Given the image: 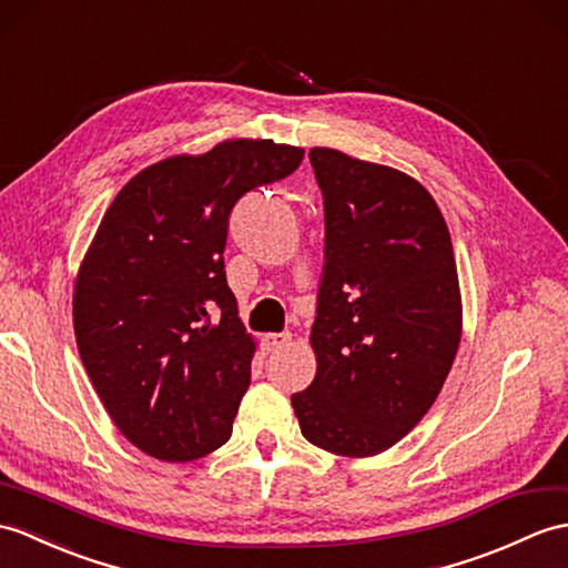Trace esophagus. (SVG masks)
<instances>
[{
    "label": "esophagus",
    "mask_w": 568,
    "mask_h": 568,
    "mask_svg": "<svg viewBox=\"0 0 568 568\" xmlns=\"http://www.w3.org/2000/svg\"><path fill=\"white\" fill-rule=\"evenodd\" d=\"M290 341H293V336H290L287 332L285 334H266L263 336V348H266L268 353H275V351L290 346Z\"/></svg>",
    "instance_id": "1"
}]
</instances>
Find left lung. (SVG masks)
<instances>
[{"label": "left lung", "mask_w": 568, "mask_h": 568, "mask_svg": "<svg viewBox=\"0 0 568 568\" xmlns=\"http://www.w3.org/2000/svg\"><path fill=\"white\" fill-rule=\"evenodd\" d=\"M326 263L310 344L316 375L293 408L326 453L373 457L428 414L463 338V295L440 207L399 169L312 148Z\"/></svg>", "instance_id": "obj_1"}]
</instances>
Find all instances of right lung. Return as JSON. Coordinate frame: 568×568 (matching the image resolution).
<instances>
[{
    "mask_svg": "<svg viewBox=\"0 0 568 568\" xmlns=\"http://www.w3.org/2000/svg\"><path fill=\"white\" fill-rule=\"evenodd\" d=\"M302 156L230 138L142 169L105 210L77 271L74 338L103 408L144 455L191 463L230 440L256 341L224 275L227 220Z\"/></svg>",
    "mask_w": 568,
    "mask_h": 568,
    "instance_id": "right-lung-1",
    "label": "right lung"
}]
</instances>
